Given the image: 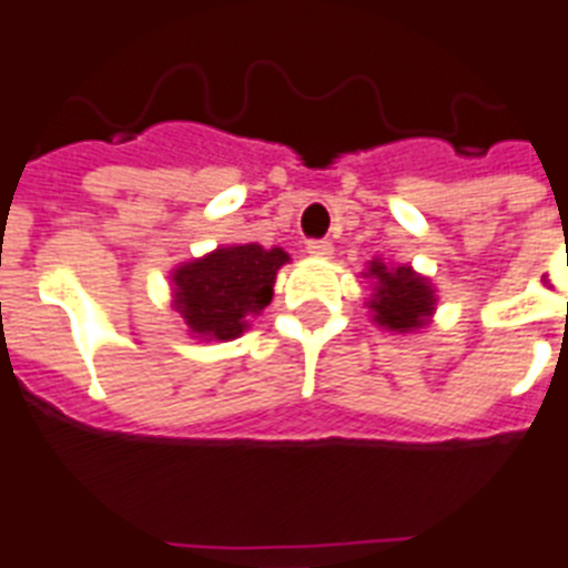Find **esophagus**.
<instances>
[{"label":"esophagus","mask_w":568,"mask_h":568,"mask_svg":"<svg viewBox=\"0 0 568 568\" xmlns=\"http://www.w3.org/2000/svg\"><path fill=\"white\" fill-rule=\"evenodd\" d=\"M307 252H311L313 257H328L331 252H334V246H331L328 240H307Z\"/></svg>","instance_id":"esophagus-1"}]
</instances>
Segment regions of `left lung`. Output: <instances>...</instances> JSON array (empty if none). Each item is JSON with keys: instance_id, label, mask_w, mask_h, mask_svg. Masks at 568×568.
<instances>
[{"instance_id": "left-lung-1", "label": "left lung", "mask_w": 568, "mask_h": 568, "mask_svg": "<svg viewBox=\"0 0 568 568\" xmlns=\"http://www.w3.org/2000/svg\"><path fill=\"white\" fill-rule=\"evenodd\" d=\"M369 275L378 278V290L369 307L375 311V322L389 331H410L422 328L425 320L434 311V290L428 281L419 278L410 266H396L387 270L384 263L372 261Z\"/></svg>"}]
</instances>
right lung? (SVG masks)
I'll use <instances>...</instances> for the list:
<instances>
[{
	"instance_id": "add662e5",
	"label": "right lung",
	"mask_w": 568,
	"mask_h": 568,
	"mask_svg": "<svg viewBox=\"0 0 568 568\" xmlns=\"http://www.w3.org/2000/svg\"><path fill=\"white\" fill-rule=\"evenodd\" d=\"M287 261V252L257 243L216 248L175 270V307L199 337H240L248 316H257L272 302L275 272Z\"/></svg>"
}]
</instances>
